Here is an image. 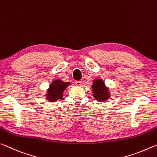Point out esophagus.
Listing matches in <instances>:
<instances>
[{"label": "esophagus", "instance_id": "esophagus-1", "mask_svg": "<svg viewBox=\"0 0 157 157\" xmlns=\"http://www.w3.org/2000/svg\"><path fill=\"white\" fill-rule=\"evenodd\" d=\"M75 84H76V86H81V84H82V81H77L75 82Z\"/></svg>", "mask_w": 157, "mask_h": 157}]
</instances>
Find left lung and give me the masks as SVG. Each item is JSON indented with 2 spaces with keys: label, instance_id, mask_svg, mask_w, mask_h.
<instances>
[{
  "label": "left lung",
  "instance_id": "1",
  "mask_svg": "<svg viewBox=\"0 0 157 157\" xmlns=\"http://www.w3.org/2000/svg\"><path fill=\"white\" fill-rule=\"evenodd\" d=\"M92 93L95 99L99 101H105L109 98L110 92L101 79H96L92 85Z\"/></svg>",
  "mask_w": 157,
  "mask_h": 157
}]
</instances>
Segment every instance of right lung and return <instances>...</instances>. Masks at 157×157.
Masks as SVG:
<instances>
[{
    "mask_svg": "<svg viewBox=\"0 0 157 157\" xmlns=\"http://www.w3.org/2000/svg\"><path fill=\"white\" fill-rule=\"evenodd\" d=\"M69 85L70 83L63 82L60 79H57L53 81L47 90V94L46 96L47 99L51 102L57 101L58 99H62L64 91Z\"/></svg>",
    "mask_w": 157,
    "mask_h": 157,
    "instance_id": "add662e5",
    "label": "right lung"
}]
</instances>
